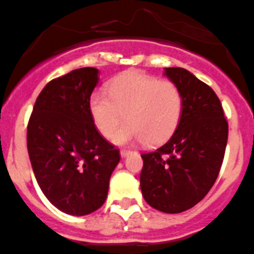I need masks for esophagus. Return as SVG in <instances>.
Returning <instances> with one entry per match:
<instances>
[{
  "instance_id": "34e87169",
  "label": "esophagus",
  "mask_w": 254,
  "mask_h": 254,
  "mask_svg": "<svg viewBox=\"0 0 254 254\" xmlns=\"http://www.w3.org/2000/svg\"><path fill=\"white\" fill-rule=\"evenodd\" d=\"M131 152H132L131 150H127V148H122V150H121V156H122V157H126V156H128Z\"/></svg>"
}]
</instances>
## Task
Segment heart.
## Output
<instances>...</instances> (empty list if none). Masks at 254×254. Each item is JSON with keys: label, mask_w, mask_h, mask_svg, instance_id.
<instances>
[{"label": "heart", "mask_w": 254, "mask_h": 254, "mask_svg": "<svg viewBox=\"0 0 254 254\" xmlns=\"http://www.w3.org/2000/svg\"><path fill=\"white\" fill-rule=\"evenodd\" d=\"M184 99L170 80H159L142 70H129L116 76L108 90H94L89 97V112L95 127L106 138L118 132V143L141 142L156 146L173 136L180 123Z\"/></svg>", "instance_id": "b5f03b06"}]
</instances>
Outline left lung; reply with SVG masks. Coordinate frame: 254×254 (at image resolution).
Wrapping results in <instances>:
<instances>
[{
    "label": "left lung",
    "mask_w": 254,
    "mask_h": 254,
    "mask_svg": "<svg viewBox=\"0 0 254 254\" xmlns=\"http://www.w3.org/2000/svg\"><path fill=\"white\" fill-rule=\"evenodd\" d=\"M180 89L184 109L174 134L157 150L141 153L139 184L148 205L176 214L196 205L222 167L228 122L213 89L183 68H165Z\"/></svg>",
    "instance_id": "left-lung-1"
}]
</instances>
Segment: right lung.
<instances>
[{"label": "right lung", "mask_w": 254, "mask_h": 254, "mask_svg": "<svg viewBox=\"0 0 254 254\" xmlns=\"http://www.w3.org/2000/svg\"><path fill=\"white\" fill-rule=\"evenodd\" d=\"M98 70L80 68L50 80L27 123V151L37 184L59 210L87 215L101 208L120 150L95 127L89 97Z\"/></svg>", "instance_id": "1"}]
</instances>
